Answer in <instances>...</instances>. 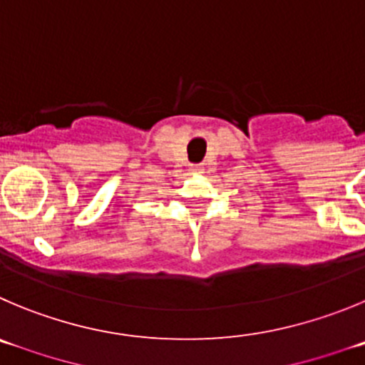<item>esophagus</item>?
I'll list each match as a JSON object with an SVG mask.
<instances>
[{
    "label": "esophagus",
    "mask_w": 365,
    "mask_h": 365,
    "mask_svg": "<svg viewBox=\"0 0 365 365\" xmlns=\"http://www.w3.org/2000/svg\"><path fill=\"white\" fill-rule=\"evenodd\" d=\"M189 169H190V171H192V173H202V171H203V167H202V165H190Z\"/></svg>",
    "instance_id": "34e87169"
}]
</instances>
